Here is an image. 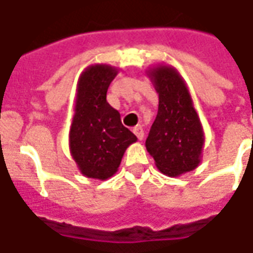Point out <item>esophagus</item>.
<instances>
[{"label":"esophagus","mask_w":253,"mask_h":253,"mask_svg":"<svg viewBox=\"0 0 253 253\" xmlns=\"http://www.w3.org/2000/svg\"><path fill=\"white\" fill-rule=\"evenodd\" d=\"M132 132L135 134L136 138H138L139 141H142V139H143V136H145V132H143V128H142V126L134 127V128H132Z\"/></svg>","instance_id":"34e87169"}]
</instances>
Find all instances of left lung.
Instances as JSON below:
<instances>
[{"instance_id":"obj_1","label":"left lung","mask_w":253,"mask_h":253,"mask_svg":"<svg viewBox=\"0 0 253 253\" xmlns=\"http://www.w3.org/2000/svg\"><path fill=\"white\" fill-rule=\"evenodd\" d=\"M147 76L158 93V114L146 139V149L161 173L178 177L201 162L204 128L184 78L171 65H157Z\"/></svg>"}]
</instances>
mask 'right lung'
<instances>
[{"label":"right lung","mask_w":253,"mask_h":253,"mask_svg":"<svg viewBox=\"0 0 253 253\" xmlns=\"http://www.w3.org/2000/svg\"><path fill=\"white\" fill-rule=\"evenodd\" d=\"M117 75L118 68L111 65H89L76 87L69 151L80 173L88 178L112 177L127 147L136 142V136L122 125L121 114L106 99Z\"/></svg>","instance_id":"add662e5"}]
</instances>
